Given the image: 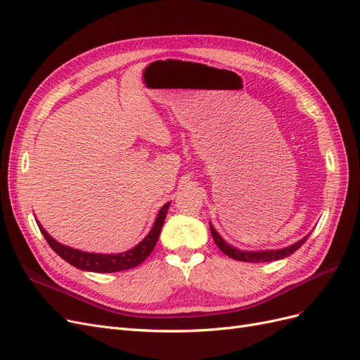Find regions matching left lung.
Listing matches in <instances>:
<instances>
[{
    "instance_id": "1",
    "label": "left lung",
    "mask_w": 360,
    "mask_h": 360,
    "mask_svg": "<svg viewBox=\"0 0 360 360\" xmlns=\"http://www.w3.org/2000/svg\"><path fill=\"white\" fill-rule=\"evenodd\" d=\"M210 225V231L213 236V240L217 245L222 252L225 255H228L230 258L238 259V261H246V263H266V261H276V259H282L285 257H290L292 252H296V250L308 240V237L311 236L307 234L303 238H300L299 242L292 243L287 248H281V249H261V250H245V249H238L233 245L228 243L225 238L214 230V226L212 222H209Z\"/></svg>"
}]
</instances>
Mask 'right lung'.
I'll use <instances>...</instances> for the list:
<instances>
[{
	"mask_svg": "<svg viewBox=\"0 0 360 360\" xmlns=\"http://www.w3.org/2000/svg\"><path fill=\"white\" fill-rule=\"evenodd\" d=\"M169 202L163 204L162 209L158 213V217L153 222V226L148 231V234L141 240L136 246L132 249L124 250V252L120 254H96V252H85V250H79L70 248L68 245H63L57 242L56 238L51 237L45 228L41 226L39 221V230L41 231L43 237L46 238L49 246L56 250V252L64 259L68 261L69 264L75 266L76 269L86 270V271H96V274H114V271H122L127 269H134L139 266L143 261L151 254V250L155 249L158 238L160 236L162 225L165 222V217L169 209Z\"/></svg>",
	"mask_w": 360,
	"mask_h": 360,
	"instance_id": "add662e5",
	"label": "right lung"
}]
</instances>
